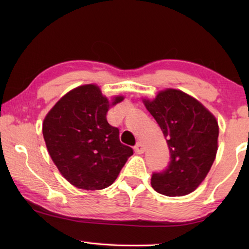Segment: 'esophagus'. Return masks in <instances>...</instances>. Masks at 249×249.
Listing matches in <instances>:
<instances>
[{"label":"esophagus","mask_w":249,"mask_h":249,"mask_svg":"<svg viewBox=\"0 0 249 249\" xmlns=\"http://www.w3.org/2000/svg\"><path fill=\"white\" fill-rule=\"evenodd\" d=\"M134 150L136 154H142L145 151V146L142 145V142H137V144L134 146Z\"/></svg>","instance_id":"esophagus-1"}]
</instances>
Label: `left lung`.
I'll return each instance as SVG.
<instances>
[{
  "label": "left lung",
  "instance_id": "left-lung-1",
  "mask_svg": "<svg viewBox=\"0 0 249 249\" xmlns=\"http://www.w3.org/2000/svg\"><path fill=\"white\" fill-rule=\"evenodd\" d=\"M145 107L161 128L170 151L166 169L153 172L151 187L160 195L182 196L199 187L217 151L218 125L199 101L167 89Z\"/></svg>",
  "mask_w": 249,
  "mask_h": 249
}]
</instances>
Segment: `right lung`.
I'll use <instances>...</instances> for the list:
<instances>
[{"mask_svg":"<svg viewBox=\"0 0 249 249\" xmlns=\"http://www.w3.org/2000/svg\"><path fill=\"white\" fill-rule=\"evenodd\" d=\"M123 101L117 96L112 104ZM107 99L99 87L86 84L70 91L45 117L43 135L58 170L69 182L84 190L111 185L133 155L120 142V130L109 125Z\"/></svg>","mask_w":249,"mask_h":249,"instance_id":"right-lung-1","label":"right lung"}]
</instances>
